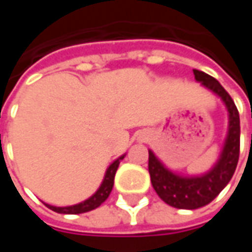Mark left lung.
Masks as SVG:
<instances>
[{
	"label": "left lung",
	"mask_w": 252,
	"mask_h": 252,
	"mask_svg": "<svg viewBox=\"0 0 252 252\" xmlns=\"http://www.w3.org/2000/svg\"><path fill=\"white\" fill-rule=\"evenodd\" d=\"M195 80L218 94L228 111V133L216 165L200 177H181L167 169L149 151L151 185L167 205L177 209H198L210 203L233 177L240 156V115L228 92L212 75L193 70Z\"/></svg>",
	"instance_id": "1"
}]
</instances>
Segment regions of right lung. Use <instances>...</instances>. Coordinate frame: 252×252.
Listing matches in <instances>:
<instances>
[{
	"label": "right lung",
	"mask_w": 252,
	"mask_h": 252,
	"mask_svg": "<svg viewBox=\"0 0 252 252\" xmlns=\"http://www.w3.org/2000/svg\"><path fill=\"white\" fill-rule=\"evenodd\" d=\"M125 156L119 157L118 160H115L109 165V168L106 169V174H105V178L102 181L101 187L99 189L92 195L91 198H88L87 200H84L78 205H73V206H65V208H56V206H50V205H46L49 209H52L57 213H63V215H78V213H85V212H90L94 210L98 206H101L102 203L108 199L109 193L112 192L113 188V181H115V174L118 171V167L121 164V160H123Z\"/></svg>",
	"instance_id": "right-lung-1"
}]
</instances>
